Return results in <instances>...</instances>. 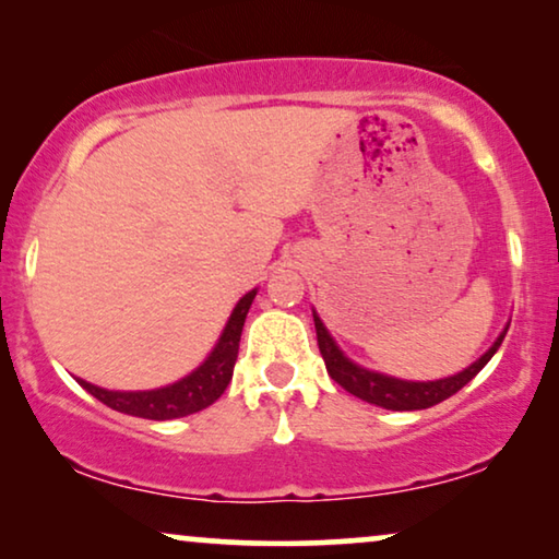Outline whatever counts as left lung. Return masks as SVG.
<instances>
[{"label":"left lung","instance_id":"8db88e82","mask_svg":"<svg viewBox=\"0 0 559 559\" xmlns=\"http://www.w3.org/2000/svg\"><path fill=\"white\" fill-rule=\"evenodd\" d=\"M314 326H317L319 353L324 357L326 373L332 376V381L340 383L342 389L353 393V396L368 401V404L391 408V412H419V408H429L440 404L444 399L455 396L463 385L471 383L473 378L488 366L490 357H493L496 349L501 347L506 330H509V326H503V332L498 334L493 345H490L486 353L473 362V366H467L455 376L440 378V381H401V378L376 373V370H368L349 360V357L337 347V342L332 340L330 330H326L317 311H314Z\"/></svg>","mask_w":559,"mask_h":559}]
</instances>
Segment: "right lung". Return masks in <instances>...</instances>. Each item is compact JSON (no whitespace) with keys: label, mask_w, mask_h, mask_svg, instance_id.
Wrapping results in <instances>:
<instances>
[{"label":"right lung","mask_w":559,"mask_h":559,"mask_svg":"<svg viewBox=\"0 0 559 559\" xmlns=\"http://www.w3.org/2000/svg\"><path fill=\"white\" fill-rule=\"evenodd\" d=\"M255 294L258 288H252V292H248L240 301H237V307L227 319L225 330L219 334L217 345H214L210 355H206L202 366L191 370L189 376H183L181 381L153 391H109L84 381V378H76V381L81 383V389H86L94 399H99L102 404L115 408V412L140 416V419L168 421L202 412V408L212 406L214 401L225 393L229 381H233L245 317H248Z\"/></svg>","instance_id":"obj_1"}]
</instances>
